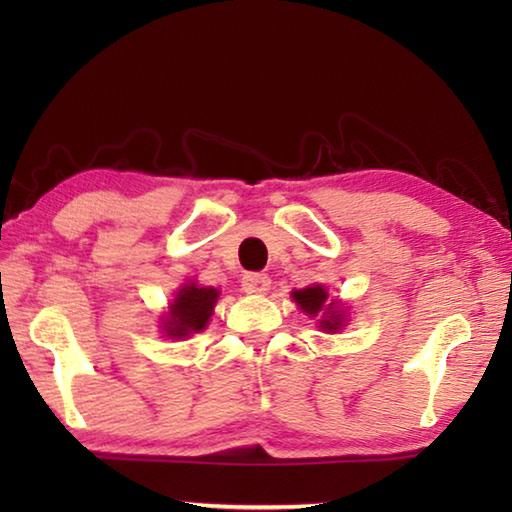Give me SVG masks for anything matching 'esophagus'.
<instances>
[{"instance_id":"esophagus-1","label":"esophagus","mask_w":512,"mask_h":512,"mask_svg":"<svg viewBox=\"0 0 512 512\" xmlns=\"http://www.w3.org/2000/svg\"><path fill=\"white\" fill-rule=\"evenodd\" d=\"M241 289L246 293H266L271 289V280L264 273H248L241 277Z\"/></svg>"}]
</instances>
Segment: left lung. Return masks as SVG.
<instances>
[{
    "instance_id": "obj_1",
    "label": "left lung",
    "mask_w": 512,
    "mask_h": 512,
    "mask_svg": "<svg viewBox=\"0 0 512 512\" xmlns=\"http://www.w3.org/2000/svg\"><path fill=\"white\" fill-rule=\"evenodd\" d=\"M291 298L298 302V307L305 311L307 316H320L318 327L323 332H339L345 323V311L339 309V302L327 300V289L323 284H314V287L293 291Z\"/></svg>"
}]
</instances>
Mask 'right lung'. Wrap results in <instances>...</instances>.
<instances>
[{
    "mask_svg": "<svg viewBox=\"0 0 512 512\" xmlns=\"http://www.w3.org/2000/svg\"><path fill=\"white\" fill-rule=\"evenodd\" d=\"M219 291L214 287H198L196 282L183 284L176 298L169 305V314L162 318V332L169 339H187L196 332H203L210 323Z\"/></svg>",
    "mask_w": 512,
    "mask_h": 512,
    "instance_id": "add662e5",
    "label": "right lung"
}]
</instances>
